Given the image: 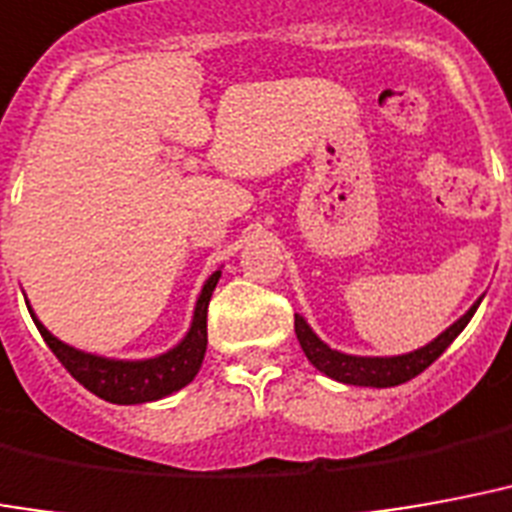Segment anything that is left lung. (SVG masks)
<instances>
[{
	"label": "left lung",
	"instance_id": "obj_1",
	"mask_svg": "<svg viewBox=\"0 0 512 512\" xmlns=\"http://www.w3.org/2000/svg\"><path fill=\"white\" fill-rule=\"evenodd\" d=\"M483 298H478L475 304L469 306V312L464 317H458L456 323L450 325L448 331H442L420 350H412L407 355H391V358H366V355H347V352L331 350L328 344L309 328L301 314H295V336L301 342V350L317 366L320 372L328 374L331 380L344 382V385H363V388H393L401 382L418 377L423 369H429L431 363L437 361L442 352L448 350L450 342L456 339L458 333L467 328L472 320V314L478 312V306Z\"/></svg>",
	"mask_w": 512,
	"mask_h": 512
}]
</instances>
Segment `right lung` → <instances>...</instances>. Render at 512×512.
Listing matches in <instances>:
<instances>
[{
  "label": "right lung",
  "mask_w": 512,
  "mask_h": 512,
  "mask_svg": "<svg viewBox=\"0 0 512 512\" xmlns=\"http://www.w3.org/2000/svg\"><path fill=\"white\" fill-rule=\"evenodd\" d=\"M219 276H222V271H214L200 290L187 336L173 350L162 352L157 358H146V361H116V358H102V355H92V352L75 350L70 344H64L62 339H56L54 333L34 317L32 309H29V314H32L37 331L43 333L45 344L51 347V352L62 361L64 369L73 374L86 391H92L94 396L111 401V404H143V401L165 399L170 393L181 391L200 372L208 344V301H211Z\"/></svg>",
  "instance_id": "1"
}]
</instances>
